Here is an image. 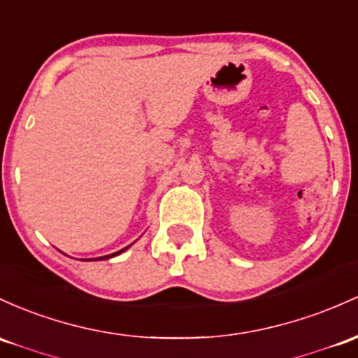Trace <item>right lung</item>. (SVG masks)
Instances as JSON below:
<instances>
[{"mask_svg": "<svg viewBox=\"0 0 358 358\" xmlns=\"http://www.w3.org/2000/svg\"><path fill=\"white\" fill-rule=\"evenodd\" d=\"M131 246V245H129ZM129 246H125L124 250H120V251H117V253H112V255H105V257H100V258H95V260H108V258H113V257H117V255H120V253H124L125 250L129 248Z\"/></svg>", "mask_w": 358, "mask_h": 358, "instance_id": "add662e5", "label": "right lung"}]
</instances>
